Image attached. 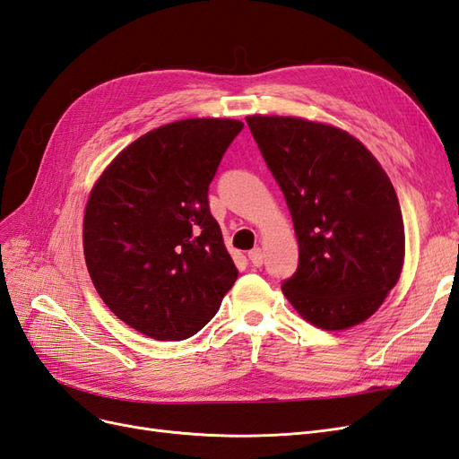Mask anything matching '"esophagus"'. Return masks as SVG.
Listing matches in <instances>:
<instances>
[{"label": "esophagus", "mask_w": 459, "mask_h": 459, "mask_svg": "<svg viewBox=\"0 0 459 459\" xmlns=\"http://www.w3.org/2000/svg\"><path fill=\"white\" fill-rule=\"evenodd\" d=\"M248 260H251V264L253 266H262L264 264V253H262V248H253L251 253H248Z\"/></svg>", "instance_id": "esophagus-1"}]
</instances>
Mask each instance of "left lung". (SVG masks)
I'll return each instance as SVG.
<instances>
[{
  "label": "left lung",
  "mask_w": 459,
  "mask_h": 459,
  "mask_svg": "<svg viewBox=\"0 0 459 459\" xmlns=\"http://www.w3.org/2000/svg\"><path fill=\"white\" fill-rule=\"evenodd\" d=\"M281 187L299 239V268L281 289L327 331L366 322L404 264V221L391 179L349 132L297 117H247Z\"/></svg>",
  "instance_id": "left-lung-1"
}]
</instances>
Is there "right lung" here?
Returning <instances> with one entry per match:
<instances>
[{
    "instance_id": "1",
    "label": "right lung",
    "mask_w": 459,
    "mask_h": 459,
    "mask_svg": "<svg viewBox=\"0 0 459 459\" xmlns=\"http://www.w3.org/2000/svg\"><path fill=\"white\" fill-rule=\"evenodd\" d=\"M243 130L187 118L151 130L97 179L84 214V256L118 319L157 341L195 335L238 280L208 186Z\"/></svg>"
}]
</instances>
